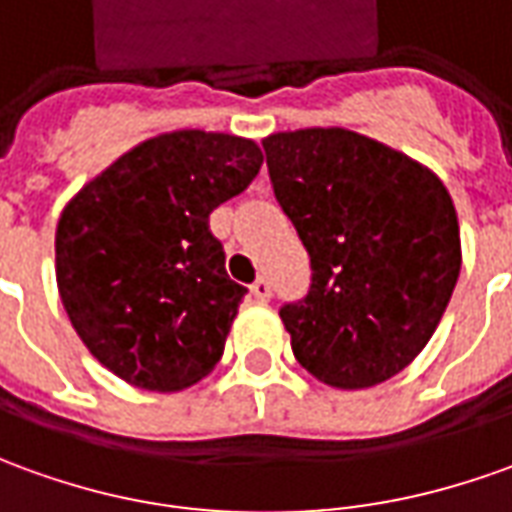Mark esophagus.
Instances as JSON below:
<instances>
[{"label": "esophagus", "instance_id": "1", "mask_svg": "<svg viewBox=\"0 0 512 512\" xmlns=\"http://www.w3.org/2000/svg\"><path fill=\"white\" fill-rule=\"evenodd\" d=\"M252 294H255L257 302H269L271 300L269 277H257L255 283H252Z\"/></svg>", "mask_w": 512, "mask_h": 512}]
</instances>
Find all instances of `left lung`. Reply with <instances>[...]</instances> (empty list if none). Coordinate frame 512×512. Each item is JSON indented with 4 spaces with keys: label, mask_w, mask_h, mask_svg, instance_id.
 I'll use <instances>...</instances> for the list:
<instances>
[{
    "label": "left lung",
    "mask_w": 512,
    "mask_h": 512,
    "mask_svg": "<svg viewBox=\"0 0 512 512\" xmlns=\"http://www.w3.org/2000/svg\"><path fill=\"white\" fill-rule=\"evenodd\" d=\"M271 187L311 257V288L280 308L291 350L339 389L409 367L460 277V224L446 184L347 128L263 139Z\"/></svg>",
    "instance_id": "obj_1"
}]
</instances>
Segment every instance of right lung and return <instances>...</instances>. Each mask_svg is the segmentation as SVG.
<instances>
[{
  "instance_id": "1",
  "label": "right lung",
  "mask_w": 512,
  "mask_h": 512,
  "mask_svg": "<svg viewBox=\"0 0 512 512\" xmlns=\"http://www.w3.org/2000/svg\"><path fill=\"white\" fill-rule=\"evenodd\" d=\"M252 139L173 131L139 142L72 198L55 280L89 353L131 387L179 392L224 356L246 288L229 280L210 212L243 193Z\"/></svg>"
}]
</instances>
